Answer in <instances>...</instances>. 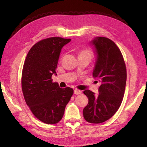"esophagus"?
I'll return each mask as SVG.
<instances>
[{
  "label": "esophagus",
  "mask_w": 147,
  "mask_h": 147,
  "mask_svg": "<svg viewBox=\"0 0 147 147\" xmlns=\"http://www.w3.org/2000/svg\"><path fill=\"white\" fill-rule=\"evenodd\" d=\"M74 93L75 94H79L82 93V91L80 90H78V89H74Z\"/></svg>",
  "instance_id": "1"
}]
</instances>
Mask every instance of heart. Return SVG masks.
I'll return each instance as SVG.
<instances>
[{
	"label": "heart",
	"instance_id": "heart-1",
	"mask_svg": "<svg viewBox=\"0 0 147 147\" xmlns=\"http://www.w3.org/2000/svg\"><path fill=\"white\" fill-rule=\"evenodd\" d=\"M79 56H87L91 59L92 58V56H93V54H92L91 51H89V50H84V51H81L80 53Z\"/></svg>",
	"mask_w": 147,
	"mask_h": 147
}]
</instances>
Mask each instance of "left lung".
I'll use <instances>...</instances> for the list:
<instances>
[{
    "label": "left lung",
    "mask_w": 147,
    "mask_h": 147,
    "mask_svg": "<svg viewBox=\"0 0 147 147\" xmlns=\"http://www.w3.org/2000/svg\"><path fill=\"white\" fill-rule=\"evenodd\" d=\"M96 59L93 76L100 83L99 93L86 89L84 93L89 99L83 110L88 123L98 124L110 119L120 107L126 82V69L120 50L110 39L96 37L90 42Z\"/></svg>",
    "instance_id": "1"
}]
</instances>
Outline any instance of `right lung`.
<instances>
[{"label": "right lung", "mask_w": 147, "mask_h": 147, "mask_svg": "<svg viewBox=\"0 0 147 147\" xmlns=\"http://www.w3.org/2000/svg\"><path fill=\"white\" fill-rule=\"evenodd\" d=\"M71 41L58 37L38 42L30 50L22 73L24 100L37 119L54 124L61 121L73 94L71 88L62 89L53 82L61 49Z\"/></svg>", "instance_id": "1"}]
</instances>
